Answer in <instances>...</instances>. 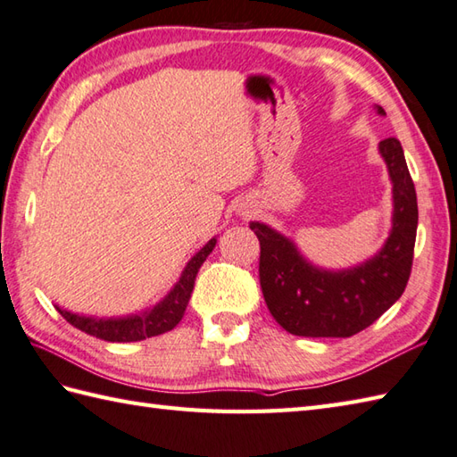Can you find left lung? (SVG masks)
Wrapping results in <instances>:
<instances>
[{
  "label": "left lung",
  "mask_w": 457,
  "mask_h": 457,
  "mask_svg": "<svg viewBox=\"0 0 457 457\" xmlns=\"http://www.w3.org/2000/svg\"><path fill=\"white\" fill-rule=\"evenodd\" d=\"M378 113L385 110L378 105ZM393 180V231L381 253L365 265L328 273L314 269L296 247L263 223H249L259 239V283L269 312L288 334L349 337L371 326L404 293L414 257L419 204L401 141L378 143Z\"/></svg>",
  "instance_id": "8db88e82"
}]
</instances>
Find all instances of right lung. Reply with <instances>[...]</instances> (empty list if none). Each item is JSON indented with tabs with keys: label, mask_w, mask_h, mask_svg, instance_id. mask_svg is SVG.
Listing matches in <instances>:
<instances>
[{
	"label": "right lung",
	"mask_w": 457,
	"mask_h": 457,
	"mask_svg": "<svg viewBox=\"0 0 457 457\" xmlns=\"http://www.w3.org/2000/svg\"><path fill=\"white\" fill-rule=\"evenodd\" d=\"M213 245H216V239H210L208 244L190 259V263L184 269L180 280L177 287L170 290V295L164 298L161 304L154 306L151 312H145L143 316L102 320L79 316L66 312V310L61 308H58V312L62 314L68 324H72L74 328H79L82 332L94 337L105 339V342H141L145 337L161 336L164 332H169V329H172L182 320L194 288V278H196L198 269L202 267L204 261L212 253Z\"/></svg>",
	"instance_id": "add662e5"
}]
</instances>
